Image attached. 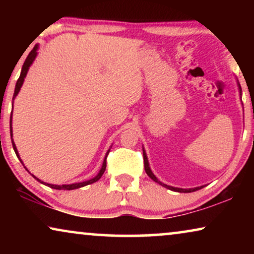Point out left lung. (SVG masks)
Segmentation results:
<instances>
[{
  "label": "left lung",
  "mask_w": 254,
  "mask_h": 254,
  "mask_svg": "<svg viewBox=\"0 0 254 254\" xmlns=\"http://www.w3.org/2000/svg\"><path fill=\"white\" fill-rule=\"evenodd\" d=\"M237 85H238V90H239V96H242V88H241V84H239L238 81H237ZM242 98V97H241ZM143 161H144V170H145V173L150 177V178L154 180V182H156L157 184H159V185L164 186L165 189L168 190H175V192H179V193H190V192H194V190H197L200 189H202L203 186H200V187H194V189H179V187H173V186H169L166 185V184H163L162 182H159V180L156 178V176L152 173L151 169H150V165H149V162H148V157H147V154H145V150L143 148Z\"/></svg>",
  "instance_id": "8db88e82"
}]
</instances>
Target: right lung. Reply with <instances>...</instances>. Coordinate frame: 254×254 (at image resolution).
<instances>
[{"label":"right lung","instance_id":"1","mask_svg":"<svg viewBox=\"0 0 254 254\" xmlns=\"http://www.w3.org/2000/svg\"><path fill=\"white\" fill-rule=\"evenodd\" d=\"M38 48H39V45H36V46L33 47V50L30 52V54L27 55V58H26L25 62H24V64H23V67H22V71H20V75H19V78L17 79V83H16V86H15V92H13V97H12V107H13V100H15L16 96L18 95L19 90H20V88H22V85H23V83H24V78L26 77V74H27V71H29V69H30V67H31V64H33L34 59L37 58V55H38ZM11 120H12V113H11V117H10V136H11V143H12L13 150H15L16 155H17V157L19 158V161L22 162V164H23V161H22V159H20V157H19L18 150H17L16 144H15V142H13V138H12V125H11L12 121H11ZM109 152H110V149H109V150H107V152H106L105 158H104L103 165H102V168H100V170H99L98 175H97L96 177H93V178H91V179L86 180V182L75 183V184H69V185H53V184H47V183H44L43 180L38 179L37 177H34L33 175H32V177H33L34 179H37L38 182H40L41 184H44V185H46V186L51 187V189H54V190H70L79 189V187H83V186L90 185V184L96 183L97 180H99V179H100V177L103 176V173H104V172H105V169H106V157H107V155H109ZM24 168H25V166H24ZM26 170H27V169H26ZM27 171H29V170H27Z\"/></svg>","mask_w":254,"mask_h":254}]
</instances>
